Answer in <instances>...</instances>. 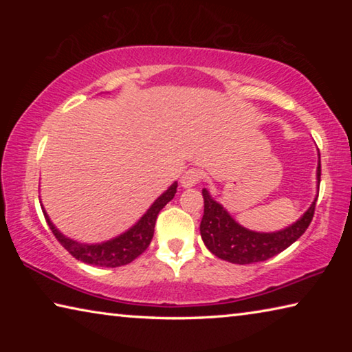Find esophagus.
I'll use <instances>...</instances> for the list:
<instances>
[{
	"label": "esophagus",
	"instance_id": "1",
	"mask_svg": "<svg viewBox=\"0 0 352 352\" xmlns=\"http://www.w3.org/2000/svg\"><path fill=\"white\" fill-rule=\"evenodd\" d=\"M201 177H204V174H201V170L197 169V168H192V169H188L184 174L182 175V186L183 188H192V186H197V184L201 182Z\"/></svg>",
	"mask_w": 352,
	"mask_h": 352
}]
</instances>
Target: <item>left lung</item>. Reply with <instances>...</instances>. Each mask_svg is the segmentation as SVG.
Returning <instances> with one entry per match:
<instances>
[{"mask_svg":"<svg viewBox=\"0 0 352 352\" xmlns=\"http://www.w3.org/2000/svg\"><path fill=\"white\" fill-rule=\"evenodd\" d=\"M320 175L321 164L318 162V186ZM201 194H204L205 210L200 222V234L206 248L217 258L241 265L270 259L284 252L296 239H300L312 222L315 204H317V199H315L311 208L302 214V217L287 228L276 233H256L237 223L228 211L211 197L206 189L201 190Z\"/></svg>","mask_w":352,"mask_h":352,"instance_id":"8db88e82","label":"left lung"}]
</instances>
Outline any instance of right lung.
Returning <instances> with one entry per match:
<instances>
[{
  "label": "right lung",
  "mask_w": 352,
  "mask_h": 352,
  "mask_svg": "<svg viewBox=\"0 0 352 352\" xmlns=\"http://www.w3.org/2000/svg\"><path fill=\"white\" fill-rule=\"evenodd\" d=\"M177 186V182L172 183V186L153 201V205L148 208L144 216H142L132 228L126 231V233L115 237V239L111 241H107L102 243H91V245L68 239L67 236H63L60 231L52 225L45 211V208H41V210H43L45 219L47 225H50L52 234L56 236V239L62 243L63 248L67 250L69 254H73L76 259L85 262V264H91L96 267H111L113 269V267L130 264V262L138 258L141 253H144L146 248L151 245L158 212L174 199Z\"/></svg>",
  "instance_id": "right-lung-1"
}]
</instances>
